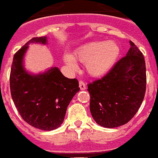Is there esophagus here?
Instances as JSON below:
<instances>
[{
  "mask_svg": "<svg viewBox=\"0 0 158 158\" xmlns=\"http://www.w3.org/2000/svg\"><path fill=\"white\" fill-rule=\"evenodd\" d=\"M79 87H80L81 89H85L86 88V85H85V82L83 81H79Z\"/></svg>",
  "mask_w": 158,
  "mask_h": 158,
  "instance_id": "obj_1",
  "label": "esophagus"
}]
</instances>
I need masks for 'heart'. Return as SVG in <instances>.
I'll list each match as a JSON object with an SVG mask.
<instances>
[{
	"label": "heart",
	"instance_id": "obj_1",
	"mask_svg": "<svg viewBox=\"0 0 158 158\" xmlns=\"http://www.w3.org/2000/svg\"><path fill=\"white\" fill-rule=\"evenodd\" d=\"M120 55V48L113 41H93L76 50L74 57L81 63L85 64L89 75L99 77L103 75L113 67ZM64 61L72 69L76 64L70 55H64Z\"/></svg>",
	"mask_w": 158,
	"mask_h": 158
}]
</instances>
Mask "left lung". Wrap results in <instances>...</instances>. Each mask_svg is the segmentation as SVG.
Instances as JSON below:
<instances>
[{"mask_svg": "<svg viewBox=\"0 0 158 158\" xmlns=\"http://www.w3.org/2000/svg\"><path fill=\"white\" fill-rule=\"evenodd\" d=\"M127 55L104 77L89 83V110L95 122L114 128L130 122L138 112L146 91V67L143 54L130 41Z\"/></svg>", "mask_w": 158, "mask_h": 158, "instance_id": "left-lung-1", "label": "left lung"}]
</instances>
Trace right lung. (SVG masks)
<instances>
[{"label": "right lung", "mask_w": 158, "mask_h": 158, "mask_svg": "<svg viewBox=\"0 0 158 158\" xmlns=\"http://www.w3.org/2000/svg\"><path fill=\"white\" fill-rule=\"evenodd\" d=\"M46 43V37H33L14 55L10 75V94L20 116L31 127L52 131L61 126L67 108L80 87L78 81L65 77L58 68L30 75L23 58L30 43Z\"/></svg>", "instance_id": "1"}]
</instances>
